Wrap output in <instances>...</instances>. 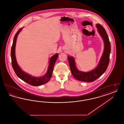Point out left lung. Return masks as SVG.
Segmentation results:
<instances>
[{
    "instance_id": "left-lung-1",
    "label": "left lung",
    "mask_w": 124,
    "mask_h": 124,
    "mask_svg": "<svg viewBox=\"0 0 124 124\" xmlns=\"http://www.w3.org/2000/svg\"><path fill=\"white\" fill-rule=\"evenodd\" d=\"M96 26L99 32L102 37L105 48L104 53L97 67L93 71L89 72L79 71L75 66L73 58L68 57L71 73L76 79L84 82H93L100 77L106 70L109 65L110 54L111 52V44L106 30L100 24H97Z\"/></svg>"
}]
</instances>
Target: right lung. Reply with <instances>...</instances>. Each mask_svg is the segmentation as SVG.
Returning <instances> with one entry per match:
<instances>
[{
  "label": "right lung",
  "instance_id": "1",
  "mask_svg": "<svg viewBox=\"0 0 124 124\" xmlns=\"http://www.w3.org/2000/svg\"><path fill=\"white\" fill-rule=\"evenodd\" d=\"M22 28H20L18 30V31L15 35L13 41L12 45L11 48V56L12 59V68L15 71V73L17 75L18 78H21L24 82L28 83L30 85L32 86H38L40 85L43 84H44L48 82L51 78L52 76V73L53 71L54 65L56 62V61L59 55L58 54H55L50 59V64L48 67V71L45 75L42 77L36 78L30 75L29 74L24 72V71H22L19 66L18 65L15 54V46L17 38L18 33L21 31Z\"/></svg>",
  "mask_w": 124,
  "mask_h": 124
}]
</instances>
